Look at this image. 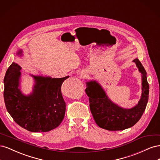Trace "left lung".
<instances>
[{
	"mask_svg": "<svg viewBox=\"0 0 160 160\" xmlns=\"http://www.w3.org/2000/svg\"><path fill=\"white\" fill-rule=\"evenodd\" d=\"M133 61L143 75V91L138 104L132 109H123L113 103L96 81L87 83L88 88L85 89V93L89 97L91 112L95 123L101 128L109 131H119L129 128L138 122L146 109L149 95L146 71L138 59H134Z\"/></svg>",
	"mask_w": 160,
	"mask_h": 160,
	"instance_id": "left-lung-1",
	"label": "left lung"
}]
</instances>
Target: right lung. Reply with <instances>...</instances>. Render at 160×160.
<instances>
[{
  "mask_svg": "<svg viewBox=\"0 0 160 160\" xmlns=\"http://www.w3.org/2000/svg\"><path fill=\"white\" fill-rule=\"evenodd\" d=\"M20 69V66L12 62L4 78V99L8 112L18 125L31 132H47L57 128L65 117L66 106L61 85L69 76H34L36 85L32 93L25 96L18 88Z\"/></svg>",
  "mask_w": 160,
  "mask_h": 160,
  "instance_id": "1",
  "label": "right lung"
}]
</instances>
